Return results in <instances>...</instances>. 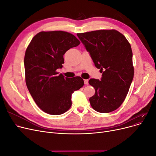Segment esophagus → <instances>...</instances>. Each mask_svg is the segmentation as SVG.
<instances>
[{
    "mask_svg": "<svg viewBox=\"0 0 156 156\" xmlns=\"http://www.w3.org/2000/svg\"><path fill=\"white\" fill-rule=\"evenodd\" d=\"M84 83L85 85L88 84V80H84Z\"/></svg>",
    "mask_w": 156,
    "mask_h": 156,
    "instance_id": "1",
    "label": "esophagus"
}]
</instances>
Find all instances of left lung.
I'll list each match as a JSON object with an SVG mask.
<instances>
[{"instance_id":"left-lung-1","label":"left lung","mask_w":156,"mask_h":156,"mask_svg":"<svg viewBox=\"0 0 156 156\" xmlns=\"http://www.w3.org/2000/svg\"><path fill=\"white\" fill-rule=\"evenodd\" d=\"M89 52L101 79L91 78L89 84L95 93L90 98L92 108L107 113L124 102L134 75L133 53L126 37L115 30H102L77 34Z\"/></svg>"}]
</instances>
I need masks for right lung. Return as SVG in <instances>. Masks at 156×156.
Instances as JSON below:
<instances>
[{
  "mask_svg": "<svg viewBox=\"0 0 156 156\" xmlns=\"http://www.w3.org/2000/svg\"><path fill=\"white\" fill-rule=\"evenodd\" d=\"M80 41L63 31H41L32 38L24 55L26 84L38 107L51 115H59L71 106L72 94L84 85L80 76L64 77L56 70L62 68L63 55Z\"/></svg>",
  "mask_w": 156,
  "mask_h": 156,
  "instance_id": "right-lung-1",
  "label": "right lung"
}]
</instances>
